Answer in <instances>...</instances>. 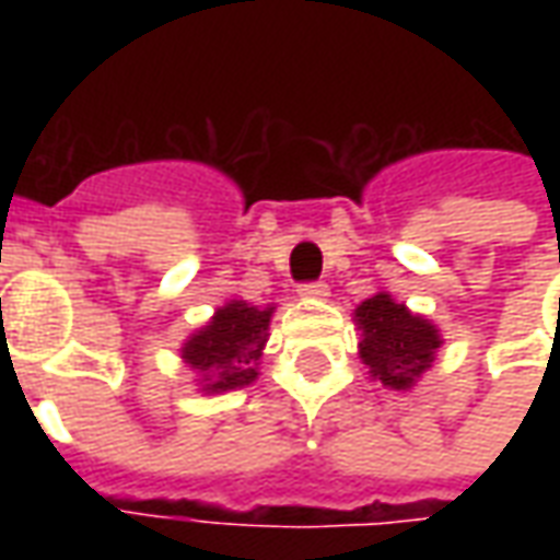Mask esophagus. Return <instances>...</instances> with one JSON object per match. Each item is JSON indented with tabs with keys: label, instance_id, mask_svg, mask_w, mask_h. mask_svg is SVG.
Returning <instances> with one entry per match:
<instances>
[{
	"label": "esophagus",
	"instance_id": "34e87169",
	"mask_svg": "<svg viewBox=\"0 0 560 560\" xmlns=\"http://www.w3.org/2000/svg\"><path fill=\"white\" fill-rule=\"evenodd\" d=\"M300 296L303 300H327L329 288L324 281H305V284H300Z\"/></svg>",
	"mask_w": 560,
	"mask_h": 560
}]
</instances>
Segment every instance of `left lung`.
<instances>
[{"instance_id": "8db88e82", "label": "left lung", "mask_w": 560, "mask_h": 560, "mask_svg": "<svg viewBox=\"0 0 560 560\" xmlns=\"http://www.w3.org/2000/svg\"><path fill=\"white\" fill-rule=\"evenodd\" d=\"M353 320L363 332L360 360L369 375L389 389H411L422 372H429L441 348V332L432 320L413 315L405 303H396L387 291L357 305Z\"/></svg>"}]
</instances>
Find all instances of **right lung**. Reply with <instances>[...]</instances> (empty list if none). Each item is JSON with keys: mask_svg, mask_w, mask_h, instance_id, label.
Instances as JSON below:
<instances>
[{"mask_svg": "<svg viewBox=\"0 0 560 560\" xmlns=\"http://www.w3.org/2000/svg\"><path fill=\"white\" fill-rule=\"evenodd\" d=\"M272 312L276 305L257 308L245 300H231L212 315L207 327L185 339L183 360L200 375L203 393L243 389L257 381Z\"/></svg>", "mask_w": 560, "mask_h": 560, "instance_id": "add662e5", "label": "right lung"}]
</instances>
